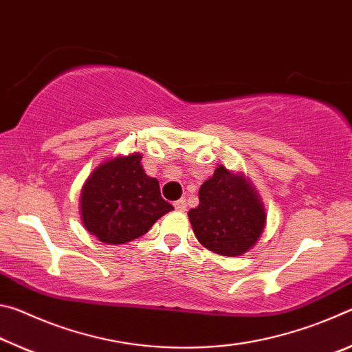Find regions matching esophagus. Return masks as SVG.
Listing matches in <instances>:
<instances>
[{
	"label": "esophagus",
	"instance_id": "1",
	"mask_svg": "<svg viewBox=\"0 0 352 352\" xmlns=\"http://www.w3.org/2000/svg\"><path fill=\"white\" fill-rule=\"evenodd\" d=\"M174 206L177 211H186V199H180L174 201Z\"/></svg>",
	"mask_w": 352,
	"mask_h": 352
}]
</instances>
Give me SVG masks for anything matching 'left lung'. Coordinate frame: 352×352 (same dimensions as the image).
<instances>
[{"label": "left lung", "mask_w": 352, "mask_h": 352, "mask_svg": "<svg viewBox=\"0 0 352 352\" xmlns=\"http://www.w3.org/2000/svg\"><path fill=\"white\" fill-rule=\"evenodd\" d=\"M200 204L188 212L201 245L222 256H241L264 230L265 211L245 178L223 166L199 189Z\"/></svg>", "instance_id": "1"}]
</instances>
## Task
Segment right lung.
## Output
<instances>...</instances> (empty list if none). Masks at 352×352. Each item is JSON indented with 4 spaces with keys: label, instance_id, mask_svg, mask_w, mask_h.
<instances>
[{
    "label": "right lung",
    "instance_id": "add662e5",
    "mask_svg": "<svg viewBox=\"0 0 352 352\" xmlns=\"http://www.w3.org/2000/svg\"><path fill=\"white\" fill-rule=\"evenodd\" d=\"M141 158L140 153L113 158L94 169L83 184L82 222L100 242L133 241L174 210L162 197L157 178L146 175Z\"/></svg>",
    "mask_w": 352,
    "mask_h": 352
}]
</instances>
